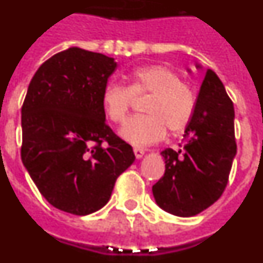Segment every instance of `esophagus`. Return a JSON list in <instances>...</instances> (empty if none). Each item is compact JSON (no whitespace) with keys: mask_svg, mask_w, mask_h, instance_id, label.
Returning <instances> with one entry per match:
<instances>
[{"mask_svg":"<svg viewBox=\"0 0 263 263\" xmlns=\"http://www.w3.org/2000/svg\"><path fill=\"white\" fill-rule=\"evenodd\" d=\"M133 152H134V155H136L138 159H139V158H142L143 155H145V150H143V148H141V147H134Z\"/></svg>","mask_w":263,"mask_h":263,"instance_id":"esophagus-1","label":"esophagus"}]
</instances>
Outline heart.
<instances>
[{"label": "heart", "instance_id": "b5f03b06", "mask_svg": "<svg viewBox=\"0 0 263 263\" xmlns=\"http://www.w3.org/2000/svg\"><path fill=\"white\" fill-rule=\"evenodd\" d=\"M129 88L108 84L101 95V105L106 117L124 122L134 96L148 95L143 106L147 116L129 120L120 130L121 138L134 146L158 142L170 134H179L188 126L195 109L191 85L180 80L175 71L162 64L139 67L129 75Z\"/></svg>", "mask_w": 263, "mask_h": 263}]
</instances>
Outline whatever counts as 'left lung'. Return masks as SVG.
<instances>
[{"label":"left lung","mask_w":263,"mask_h":263,"mask_svg":"<svg viewBox=\"0 0 263 263\" xmlns=\"http://www.w3.org/2000/svg\"><path fill=\"white\" fill-rule=\"evenodd\" d=\"M183 137L182 147L160 153L166 171L153 185V195L166 212L191 217L221 196L237 153L233 103L212 69L206 71Z\"/></svg>","instance_id":"left-lung-1"}]
</instances>
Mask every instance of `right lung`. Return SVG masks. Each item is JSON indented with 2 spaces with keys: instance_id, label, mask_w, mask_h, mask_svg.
Wrapping results in <instances>:
<instances>
[{
  "instance_id": "1",
  "label": "right lung",
  "mask_w": 263,
  "mask_h": 263,
  "mask_svg": "<svg viewBox=\"0 0 263 263\" xmlns=\"http://www.w3.org/2000/svg\"><path fill=\"white\" fill-rule=\"evenodd\" d=\"M116 68L113 58L69 47L46 60L27 88L22 163L42 196L63 212L101 210L136 159L132 146L106 125L101 105Z\"/></svg>"
}]
</instances>
